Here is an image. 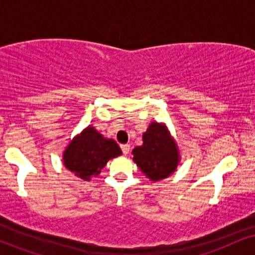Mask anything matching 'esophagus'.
<instances>
[{
    "instance_id": "1",
    "label": "esophagus",
    "mask_w": 255,
    "mask_h": 255,
    "mask_svg": "<svg viewBox=\"0 0 255 255\" xmlns=\"http://www.w3.org/2000/svg\"><path fill=\"white\" fill-rule=\"evenodd\" d=\"M121 150L124 152V154H128L130 151V146L128 144H125V145H121Z\"/></svg>"
}]
</instances>
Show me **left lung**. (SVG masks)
Here are the masks:
<instances>
[{
	"instance_id": "left-lung-1",
	"label": "left lung",
	"mask_w": 255,
	"mask_h": 255,
	"mask_svg": "<svg viewBox=\"0 0 255 255\" xmlns=\"http://www.w3.org/2000/svg\"><path fill=\"white\" fill-rule=\"evenodd\" d=\"M142 145L131 153L139 169L152 181H159L176 170L180 152L164 125L152 122L142 134Z\"/></svg>"
}]
</instances>
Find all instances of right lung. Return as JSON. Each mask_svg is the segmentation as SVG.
Wrapping results in <instances>:
<instances>
[{
  "label": "right lung",
  "mask_w": 255,
  "mask_h": 255,
  "mask_svg": "<svg viewBox=\"0 0 255 255\" xmlns=\"http://www.w3.org/2000/svg\"><path fill=\"white\" fill-rule=\"evenodd\" d=\"M122 154L118 142L107 139L89 126L69 142L63 152V164L75 176L89 181L97 176L111 158Z\"/></svg>",
  "instance_id": "add662e5"
}]
</instances>
